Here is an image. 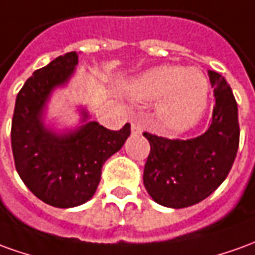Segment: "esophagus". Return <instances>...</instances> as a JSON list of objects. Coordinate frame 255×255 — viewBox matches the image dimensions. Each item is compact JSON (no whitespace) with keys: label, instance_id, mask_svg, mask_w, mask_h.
Masks as SVG:
<instances>
[{"label":"esophagus","instance_id":"34e87169","mask_svg":"<svg viewBox=\"0 0 255 255\" xmlns=\"http://www.w3.org/2000/svg\"><path fill=\"white\" fill-rule=\"evenodd\" d=\"M131 131L132 133H140L142 132V124L139 122H132L131 123Z\"/></svg>","mask_w":255,"mask_h":255}]
</instances>
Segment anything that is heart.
<instances>
[{
    "mask_svg": "<svg viewBox=\"0 0 255 255\" xmlns=\"http://www.w3.org/2000/svg\"><path fill=\"white\" fill-rule=\"evenodd\" d=\"M140 101H156L158 120L168 131H185L203 115L208 94L207 80L197 69L158 66L128 85Z\"/></svg>",
    "mask_w": 255,
    "mask_h": 255,
    "instance_id": "obj_1",
    "label": "heart"
}]
</instances>
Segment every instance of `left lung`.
<instances>
[{
  "mask_svg": "<svg viewBox=\"0 0 255 255\" xmlns=\"http://www.w3.org/2000/svg\"><path fill=\"white\" fill-rule=\"evenodd\" d=\"M214 88L213 122L204 133L190 139H168L143 132L150 143L143 183L158 204L183 208L197 204L225 181L239 147L238 103L221 74L208 70Z\"/></svg>",
  "mask_w": 255,
  "mask_h": 255,
  "instance_id": "8db88e82",
  "label": "left lung"
}]
</instances>
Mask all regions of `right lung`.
<instances>
[{
  "label": "right lung",
  "instance_id": "1",
  "mask_svg": "<svg viewBox=\"0 0 255 255\" xmlns=\"http://www.w3.org/2000/svg\"><path fill=\"white\" fill-rule=\"evenodd\" d=\"M77 62V53L67 52L35 70L16 97L10 128L19 177L40 200L59 208L90 200L101 181L103 163L122 149L131 133L128 123L113 131L90 122L59 136L44 128L41 116L49 94L70 78Z\"/></svg>",
  "mask_w": 255,
  "mask_h": 255
}]
</instances>
